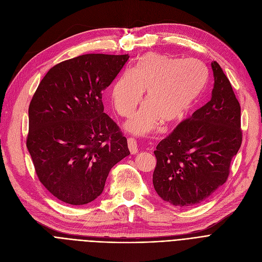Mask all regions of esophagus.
<instances>
[{"label":"esophagus","mask_w":262,"mask_h":262,"mask_svg":"<svg viewBox=\"0 0 262 262\" xmlns=\"http://www.w3.org/2000/svg\"><path fill=\"white\" fill-rule=\"evenodd\" d=\"M127 145H128L130 154L135 155V154L138 153V145H137V142H136V140L134 138H128Z\"/></svg>","instance_id":"1"}]
</instances>
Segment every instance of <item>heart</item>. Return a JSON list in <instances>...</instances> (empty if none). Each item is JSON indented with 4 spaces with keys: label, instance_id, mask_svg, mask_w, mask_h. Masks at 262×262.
Here are the masks:
<instances>
[{
    "label": "heart",
    "instance_id": "obj_1",
    "mask_svg": "<svg viewBox=\"0 0 262 262\" xmlns=\"http://www.w3.org/2000/svg\"><path fill=\"white\" fill-rule=\"evenodd\" d=\"M207 82L208 71L202 62L150 52L121 74L110 98L120 116L129 117L146 92L147 105L125 125L133 134L145 135L156 130L159 123L171 127L183 122L201 100Z\"/></svg>",
    "mask_w": 262,
    "mask_h": 262
}]
</instances>
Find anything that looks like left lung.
Here are the masks:
<instances>
[{
  "label": "left lung",
  "instance_id": "left-lung-1",
  "mask_svg": "<svg viewBox=\"0 0 262 262\" xmlns=\"http://www.w3.org/2000/svg\"><path fill=\"white\" fill-rule=\"evenodd\" d=\"M211 69V100L161 140L154 152V188L177 207L198 205L222 186L242 142L240 104L222 68L212 61Z\"/></svg>",
  "mask_w": 262,
  "mask_h": 262
}]
</instances>
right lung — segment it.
<instances>
[{
    "mask_svg": "<svg viewBox=\"0 0 262 262\" xmlns=\"http://www.w3.org/2000/svg\"><path fill=\"white\" fill-rule=\"evenodd\" d=\"M128 58L86 54L62 61L50 69L33 96L26 146L39 181L61 202L94 201L109 171L130 154L102 102V92Z\"/></svg>",
    "mask_w": 262,
    "mask_h": 262,
    "instance_id": "right-lung-1",
    "label": "right lung"
}]
</instances>
